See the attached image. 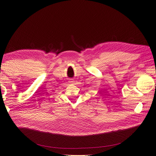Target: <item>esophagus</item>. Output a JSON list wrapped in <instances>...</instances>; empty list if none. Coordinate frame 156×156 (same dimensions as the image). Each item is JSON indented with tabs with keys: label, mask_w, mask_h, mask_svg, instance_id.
Listing matches in <instances>:
<instances>
[{
	"label": "esophagus",
	"mask_w": 156,
	"mask_h": 156,
	"mask_svg": "<svg viewBox=\"0 0 156 156\" xmlns=\"http://www.w3.org/2000/svg\"><path fill=\"white\" fill-rule=\"evenodd\" d=\"M69 82L70 83H73L74 82V81H73V79H69Z\"/></svg>",
	"instance_id": "esophagus-1"
}]
</instances>
